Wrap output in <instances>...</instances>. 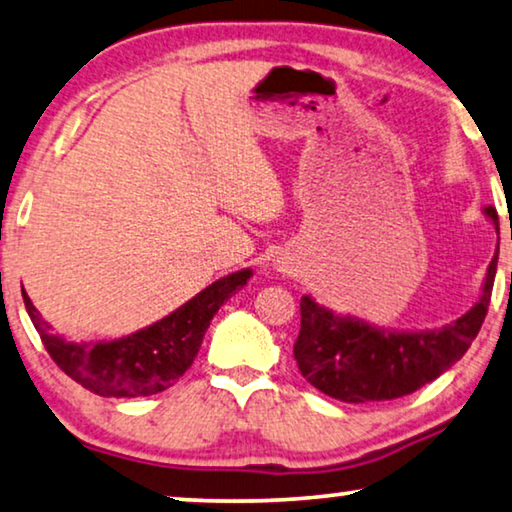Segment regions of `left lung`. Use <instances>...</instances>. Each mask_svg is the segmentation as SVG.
Listing matches in <instances>:
<instances>
[{
  "mask_svg": "<svg viewBox=\"0 0 512 512\" xmlns=\"http://www.w3.org/2000/svg\"><path fill=\"white\" fill-rule=\"evenodd\" d=\"M487 216L499 225L497 209ZM494 253L480 301L467 315L432 331L395 333L356 317L333 315L310 296L301 299V331L294 358L317 391L340 402H384L430 384L467 354L485 322L497 276Z\"/></svg>",
  "mask_w": 512,
  "mask_h": 512,
  "instance_id": "left-lung-1",
  "label": "left lung"
}]
</instances>
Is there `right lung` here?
Masks as SVG:
<instances>
[{"mask_svg": "<svg viewBox=\"0 0 512 512\" xmlns=\"http://www.w3.org/2000/svg\"><path fill=\"white\" fill-rule=\"evenodd\" d=\"M248 278L250 269L236 271L202 289L195 299L149 329L121 340L82 342V345L52 335L50 324L43 322L41 312L29 301L25 289L22 299L41 342L59 370L103 398H142L165 391L183 377L200 352L213 315L236 289L246 285Z\"/></svg>", "mask_w": 512, "mask_h": 512, "instance_id": "1", "label": "right lung"}]
</instances>
